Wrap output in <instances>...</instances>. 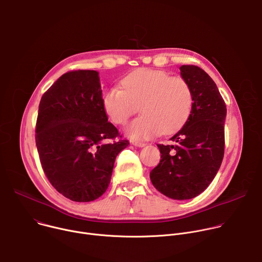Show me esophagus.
<instances>
[{"instance_id":"1","label":"esophagus","mask_w":262,"mask_h":262,"mask_svg":"<svg viewBox=\"0 0 262 262\" xmlns=\"http://www.w3.org/2000/svg\"><path fill=\"white\" fill-rule=\"evenodd\" d=\"M132 144L135 145V146H137V147H144V146L146 145L144 142H141V141H133Z\"/></svg>"}]
</instances>
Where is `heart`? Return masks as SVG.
Masks as SVG:
<instances>
[{
    "instance_id": "obj_1",
    "label": "heart",
    "mask_w": 262,
    "mask_h": 262,
    "mask_svg": "<svg viewBox=\"0 0 262 262\" xmlns=\"http://www.w3.org/2000/svg\"><path fill=\"white\" fill-rule=\"evenodd\" d=\"M193 102L192 87L184 79L151 68L133 71L122 81V88L111 87L102 96L107 117L117 125L125 124L140 105L142 115L125 128L135 140L178 130L189 119Z\"/></svg>"
}]
</instances>
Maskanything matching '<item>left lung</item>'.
<instances>
[{"label": "left lung", "mask_w": 262, "mask_h": 262, "mask_svg": "<svg viewBox=\"0 0 262 262\" xmlns=\"http://www.w3.org/2000/svg\"><path fill=\"white\" fill-rule=\"evenodd\" d=\"M180 71L194 94L191 114L170 139L173 145L158 144L161 161L149 176L165 196L186 200L201 194L220 169L225 150L227 108L215 83L202 68L182 65Z\"/></svg>", "instance_id": "1"}]
</instances>
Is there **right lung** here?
<instances>
[{
  "label": "right lung",
  "instance_id": "add662e5",
  "mask_svg": "<svg viewBox=\"0 0 262 262\" xmlns=\"http://www.w3.org/2000/svg\"><path fill=\"white\" fill-rule=\"evenodd\" d=\"M35 133L46 176L76 202L93 201L106 191L115 159L129 144L107 122L95 70L68 71L45 92Z\"/></svg>",
  "mask_w": 262,
  "mask_h": 262
}]
</instances>
